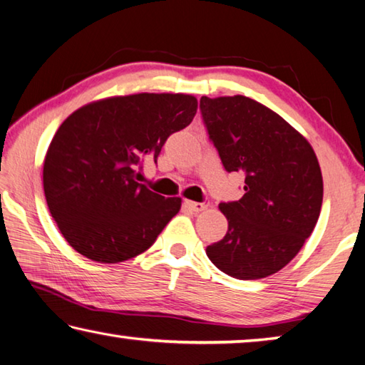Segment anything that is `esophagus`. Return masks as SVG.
Instances as JSON below:
<instances>
[{"label": "esophagus", "instance_id": "34e87169", "mask_svg": "<svg viewBox=\"0 0 365 365\" xmlns=\"http://www.w3.org/2000/svg\"><path fill=\"white\" fill-rule=\"evenodd\" d=\"M183 204H185V207H188V209L192 212H202L207 209V207H209V202H195V201H188V199H185Z\"/></svg>", "mask_w": 365, "mask_h": 365}]
</instances>
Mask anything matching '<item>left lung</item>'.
Wrapping results in <instances>:
<instances>
[{"mask_svg":"<svg viewBox=\"0 0 365 365\" xmlns=\"http://www.w3.org/2000/svg\"><path fill=\"white\" fill-rule=\"evenodd\" d=\"M201 112L225 169L245 175V195L218 205L227 232L205 253L239 280L266 278L315 230L323 204L318 158L301 133L252 98L202 96Z\"/></svg>","mask_w":365,"mask_h":365,"instance_id":"8db88e82","label":"left lung"}]
</instances>
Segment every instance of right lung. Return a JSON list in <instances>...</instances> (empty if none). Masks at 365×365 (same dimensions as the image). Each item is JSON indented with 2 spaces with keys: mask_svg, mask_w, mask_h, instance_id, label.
Here are the masks:
<instances>
[{
  "mask_svg": "<svg viewBox=\"0 0 365 365\" xmlns=\"http://www.w3.org/2000/svg\"><path fill=\"white\" fill-rule=\"evenodd\" d=\"M197 99L138 93L82 106L60 125L44 158L48 210L85 258L115 264L144 253L182 207L138 182L170 134L191 123Z\"/></svg>",
  "mask_w": 365,
  "mask_h": 365,
  "instance_id": "add662e5",
  "label": "right lung"
}]
</instances>
